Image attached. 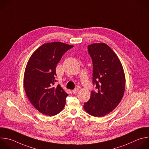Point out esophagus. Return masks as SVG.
Here are the masks:
<instances>
[{"label": "esophagus", "mask_w": 149, "mask_h": 149, "mask_svg": "<svg viewBox=\"0 0 149 149\" xmlns=\"http://www.w3.org/2000/svg\"><path fill=\"white\" fill-rule=\"evenodd\" d=\"M78 91H79V89H78V88H77L74 89L72 91V93H73L74 94H75V93H77Z\"/></svg>", "instance_id": "esophagus-1"}]
</instances>
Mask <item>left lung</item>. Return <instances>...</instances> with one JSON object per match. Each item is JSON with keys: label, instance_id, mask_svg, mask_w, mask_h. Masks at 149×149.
Returning a JSON list of instances; mask_svg holds the SVG:
<instances>
[{"label": "left lung", "instance_id": "8db88e82", "mask_svg": "<svg viewBox=\"0 0 149 149\" xmlns=\"http://www.w3.org/2000/svg\"><path fill=\"white\" fill-rule=\"evenodd\" d=\"M93 64L92 91L90 100L84 108L89 115L104 116L119 105L125 89V76L122 65L116 54L107 44L94 43L88 45Z\"/></svg>", "mask_w": 149, "mask_h": 149}]
</instances>
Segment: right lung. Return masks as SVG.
Wrapping results in <instances>:
<instances>
[{
  "label": "right lung",
  "mask_w": 149,
  "mask_h": 149,
  "mask_svg": "<svg viewBox=\"0 0 149 149\" xmlns=\"http://www.w3.org/2000/svg\"><path fill=\"white\" fill-rule=\"evenodd\" d=\"M73 45L61 42L42 44L30 57L24 72V86L29 101L40 113L52 116L64 108L68 95L60 85L54 86L56 68Z\"/></svg>",
  "instance_id": "add662e5"
}]
</instances>
